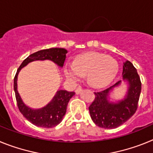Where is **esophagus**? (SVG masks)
<instances>
[{"instance_id": "obj_1", "label": "esophagus", "mask_w": 153, "mask_h": 153, "mask_svg": "<svg viewBox=\"0 0 153 153\" xmlns=\"http://www.w3.org/2000/svg\"><path fill=\"white\" fill-rule=\"evenodd\" d=\"M81 91H82V87L79 86V87H77V88L76 89L75 93H76V94H79Z\"/></svg>"}]
</instances>
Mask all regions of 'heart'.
I'll return each instance as SVG.
<instances>
[{"instance_id":"b5f03b06","label":"heart","mask_w":153,"mask_h":153,"mask_svg":"<svg viewBox=\"0 0 153 153\" xmlns=\"http://www.w3.org/2000/svg\"><path fill=\"white\" fill-rule=\"evenodd\" d=\"M118 71L117 60L100 53H83L76 56L74 62H67L64 66L65 76L71 83L86 75L90 84L97 88L111 83Z\"/></svg>"}]
</instances>
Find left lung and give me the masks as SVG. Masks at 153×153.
<instances>
[{"mask_svg": "<svg viewBox=\"0 0 153 153\" xmlns=\"http://www.w3.org/2000/svg\"><path fill=\"white\" fill-rule=\"evenodd\" d=\"M123 80L127 83V92L122 100L110 101V93L120 86V80L109 88L94 93L95 99L89 107L93 123L104 129H115L123 124L136 113L141 93V81L136 69L131 62L123 63Z\"/></svg>", "mask_w": 153, "mask_h": 153, "instance_id": "obj_1", "label": "left lung"}]
</instances>
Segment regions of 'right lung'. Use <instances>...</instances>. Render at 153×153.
<instances>
[{"label":"right lung","mask_w":153,"mask_h":153,"mask_svg":"<svg viewBox=\"0 0 153 153\" xmlns=\"http://www.w3.org/2000/svg\"><path fill=\"white\" fill-rule=\"evenodd\" d=\"M67 51L64 48H50L42 50L33 53L27 57L18 68L14 77L13 89L15 92L17 106L28 121L36 126L44 128H52L60 123L67 112V104L73 96L75 95L74 92H68L67 90H59L53 97L52 100L44 107L40 109H33L27 106L23 102L21 96L17 91V76L21 69L30 62L35 60H49L56 63L60 68L63 67Z\"/></svg>","instance_id":"right-lung-1"}]
</instances>
